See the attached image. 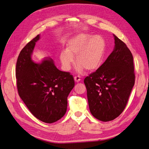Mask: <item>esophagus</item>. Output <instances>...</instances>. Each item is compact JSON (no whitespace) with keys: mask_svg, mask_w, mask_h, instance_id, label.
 <instances>
[{"mask_svg":"<svg viewBox=\"0 0 149 149\" xmlns=\"http://www.w3.org/2000/svg\"><path fill=\"white\" fill-rule=\"evenodd\" d=\"M74 79L76 82H79L81 80V77L79 76H75Z\"/></svg>","mask_w":149,"mask_h":149,"instance_id":"34e87169","label":"esophagus"}]
</instances>
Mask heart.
<instances>
[{
  "instance_id": "obj_1",
  "label": "heart",
  "mask_w": 149,
  "mask_h": 149,
  "mask_svg": "<svg viewBox=\"0 0 149 149\" xmlns=\"http://www.w3.org/2000/svg\"><path fill=\"white\" fill-rule=\"evenodd\" d=\"M105 50L104 39L100 36H92L81 34L68 42V49H63L60 54V60L66 70L71 68L76 56L78 70L82 68L88 71H94L100 66Z\"/></svg>"
}]
</instances>
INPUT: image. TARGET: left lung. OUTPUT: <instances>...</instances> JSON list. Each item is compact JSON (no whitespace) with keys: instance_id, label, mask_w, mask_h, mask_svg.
<instances>
[{"instance_id":"obj_1","label":"left lung","mask_w":149,"mask_h":149,"mask_svg":"<svg viewBox=\"0 0 149 149\" xmlns=\"http://www.w3.org/2000/svg\"><path fill=\"white\" fill-rule=\"evenodd\" d=\"M113 36L114 50L84 80L91 114L105 122L113 120L123 111L135 83L131 51L125 42Z\"/></svg>"}]
</instances>
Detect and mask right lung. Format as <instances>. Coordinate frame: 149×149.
<instances>
[{
    "label": "right lung",
    "instance_id": "add662e5",
    "mask_svg": "<svg viewBox=\"0 0 149 149\" xmlns=\"http://www.w3.org/2000/svg\"><path fill=\"white\" fill-rule=\"evenodd\" d=\"M38 35L21 50L16 65L18 94L31 113L46 123L62 118L67 109V97L74 86L73 75L59 70L52 58L42 63L31 59Z\"/></svg>",
    "mask_w": 149,
    "mask_h": 149
}]
</instances>
